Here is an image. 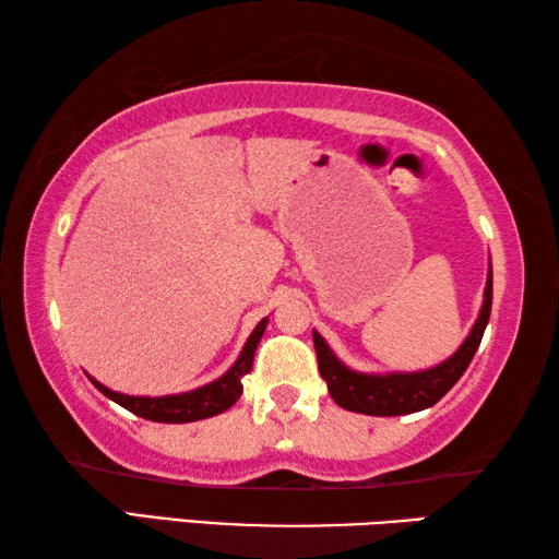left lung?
<instances>
[{
    "mask_svg": "<svg viewBox=\"0 0 559 559\" xmlns=\"http://www.w3.org/2000/svg\"><path fill=\"white\" fill-rule=\"evenodd\" d=\"M490 306H493V266H488L484 306L461 347L443 362L416 372H357L330 349L318 330H313L318 370L323 374L330 396L343 409L367 416H400L429 409L466 372L486 333Z\"/></svg>",
    "mask_w": 559,
    "mask_h": 559,
    "instance_id": "8db88e82",
    "label": "left lung"
}]
</instances>
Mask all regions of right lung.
Instances as JSON below:
<instances>
[{"label":"right lung","instance_id":"1","mask_svg":"<svg viewBox=\"0 0 559 559\" xmlns=\"http://www.w3.org/2000/svg\"><path fill=\"white\" fill-rule=\"evenodd\" d=\"M269 325V318H263L261 323L253 328V333L246 340V345L241 347L236 362L226 370L219 380H214L204 386H197V390H189L182 394H167V396H132V394H122V392H112L106 384H100L98 380H93L88 374V380L98 386V390L120 406H126L128 412L135 416H143V419L150 421H163V424H187V421H200V419H210V416H216L229 409V406L236 404L243 384L241 377L251 372L253 365V355H257V347L263 337V330Z\"/></svg>","mask_w":559,"mask_h":559}]
</instances>
